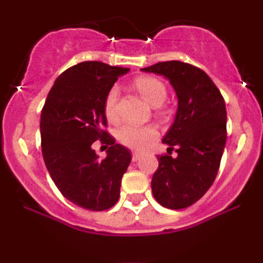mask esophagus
I'll return each mask as SVG.
<instances>
[{
  "label": "esophagus",
  "instance_id": "34e87169",
  "mask_svg": "<svg viewBox=\"0 0 263 263\" xmlns=\"http://www.w3.org/2000/svg\"><path fill=\"white\" fill-rule=\"evenodd\" d=\"M141 156H142V155H141L140 152H134V153H132V161L137 162L138 159L141 158Z\"/></svg>",
  "mask_w": 263,
  "mask_h": 263
}]
</instances>
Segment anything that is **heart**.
Returning a JSON list of instances; mask_svg holds the SVG:
<instances>
[{
  "label": "heart",
  "instance_id": "heart-1",
  "mask_svg": "<svg viewBox=\"0 0 263 263\" xmlns=\"http://www.w3.org/2000/svg\"><path fill=\"white\" fill-rule=\"evenodd\" d=\"M134 87L141 93L142 98L144 99L151 106L158 107L164 102L167 98V89L161 80L153 77H138L134 80ZM117 92L116 87L110 90L105 100V115L107 120L115 122L119 119V112H117ZM158 136V129L155 126H123V127L117 132V138L121 142L123 146L129 147L132 149H144L147 146L156 140Z\"/></svg>",
  "mask_w": 263,
  "mask_h": 263
}]
</instances>
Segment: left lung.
<instances>
[{
  "label": "left lung",
  "mask_w": 263,
  "mask_h": 263,
  "mask_svg": "<svg viewBox=\"0 0 263 263\" xmlns=\"http://www.w3.org/2000/svg\"><path fill=\"white\" fill-rule=\"evenodd\" d=\"M162 75L176 91L174 122L163 137L177 157L158 156L152 178L153 197L168 209H184L198 201L213 185L226 143L224 98L201 69L171 60L141 69Z\"/></svg>",
  "instance_id": "8db88e82"
}]
</instances>
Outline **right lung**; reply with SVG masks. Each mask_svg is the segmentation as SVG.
<instances>
[{"label":"right lung","mask_w":263,"mask_h":263,"mask_svg":"<svg viewBox=\"0 0 263 263\" xmlns=\"http://www.w3.org/2000/svg\"><path fill=\"white\" fill-rule=\"evenodd\" d=\"M128 70L101 62L79 63L57 78L42 110L45 167L59 192L84 209H110L120 198L131 151L101 128L106 126L107 93ZM96 139L109 146L102 161L91 147Z\"/></svg>","instance_id":"add662e5"}]
</instances>
